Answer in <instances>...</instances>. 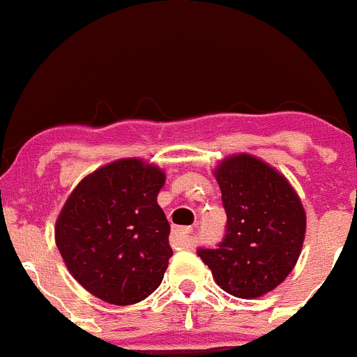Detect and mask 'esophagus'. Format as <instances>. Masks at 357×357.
Masks as SVG:
<instances>
[{
    "mask_svg": "<svg viewBox=\"0 0 357 357\" xmlns=\"http://www.w3.org/2000/svg\"><path fill=\"white\" fill-rule=\"evenodd\" d=\"M192 231H193L192 227L174 228L176 238H178L179 244H183V245H190V242H192Z\"/></svg>",
    "mask_w": 357,
    "mask_h": 357,
    "instance_id": "esophagus-1",
    "label": "esophagus"
}]
</instances>
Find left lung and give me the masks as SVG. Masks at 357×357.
<instances>
[{
  "mask_svg": "<svg viewBox=\"0 0 357 357\" xmlns=\"http://www.w3.org/2000/svg\"><path fill=\"white\" fill-rule=\"evenodd\" d=\"M214 174L227 227L221 242L197 255L221 289L256 298L293 271L305 237V211L286 178L251 155L227 158Z\"/></svg>",
  "mask_w": 357,
  "mask_h": 357,
  "instance_id": "left-lung-1",
  "label": "left lung"
}]
</instances>
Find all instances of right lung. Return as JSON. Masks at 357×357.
Wrapping results in <instances>:
<instances>
[{
	"label": "right lung",
	"instance_id": "1",
	"mask_svg": "<svg viewBox=\"0 0 357 357\" xmlns=\"http://www.w3.org/2000/svg\"><path fill=\"white\" fill-rule=\"evenodd\" d=\"M165 176L126 158L86 176L55 225L73 278L113 305H130L160 286L172 256L171 225L157 204Z\"/></svg>",
	"mask_w": 357,
	"mask_h": 357
}]
</instances>
